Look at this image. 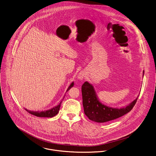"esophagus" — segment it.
Segmentation results:
<instances>
[{"label": "esophagus", "instance_id": "esophagus-1", "mask_svg": "<svg viewBox=\"0 0 156 156\" xmlns=\"http://www.w3.org/2000/svg\"><path fill=\"white\" fill-rule=\"evenodd\" d=\"M84 77H85V73H84V72H80V73H79V74H78V79H80V80H82L83 79H84Z\"/></svg>", "mask_w": 156, "mask_h": 156}]
</instances>
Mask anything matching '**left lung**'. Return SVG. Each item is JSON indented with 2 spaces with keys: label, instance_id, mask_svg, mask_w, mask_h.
<instances>
[{
  "label": "left lung",
  "instance_id": "left-lung-1",
  "mask_svg": "<svg viewBox=\"0 0 156 156\" xmlns=\"http://www.w3.org/2000/svg\"><path fill=\"white\" fill-rule=\"evenodd\" d=\"M144 70L143 71V77ZM83 105L85 115L91 121L104 123L124 116L134 106L138 96L129 105L122 108H113L102 103L94 90L93 85L86 81L82 86Z\"/></svg>",
  "mask_w": 156,
  "mask_h": 156
}]
</instances>
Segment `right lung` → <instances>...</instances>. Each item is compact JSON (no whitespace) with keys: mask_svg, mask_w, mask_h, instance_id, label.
Segmentation results:
<instances>
[{"mask_svg":"<svg viewBox=\"0 0 156 156\" xmlns=\"http://www.w3.org/2000/svg\"><path fill=\"white\" fill-rule=\"evenodd\" d=\"M74 86V82H72L70 85L69 86V87H68L67 91H69V89H70L73 86ZM66 91V92H67ZM64 96L62 98V101L64 99ZM62 101L60 102V104L53 107L52 108L50 109V110H46V111H42V112H34V111H31V110H29L27 108H25L28 113H30V114H31L32 115H34L35 116H37V117H41V118H52L54 116H55V115H57L58 112H59V110H60V106H61V104L62 102Z\"/></svg>","mask_w":156,"mask_h":156,"instance_id":"1","label":"right lung"}]
</instances>
